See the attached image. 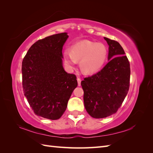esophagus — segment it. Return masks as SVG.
I'll return each instance as SVG.
<instances>
[{
  "label": "esophagus",
  "mask_w": 153,
  "mask_h": 153,
  "mask_svg": "<svg viewBox=\"0 0 153 153\" xmlns=\"http://www.w3.org/2000/svg\"><path fill=\"white\" fill-rule=\"evenodd\" d=\"M81 79L80 78H77V82H78V85L80 86L81 85Z\"/></svg>",
  "instance_id": "1"
}]
</instances>
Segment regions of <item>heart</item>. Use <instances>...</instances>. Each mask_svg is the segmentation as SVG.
Returning <instances> with one entry per match:
<instances>
[{
    "instance_id": "1",
    "label": "heart",
    "mask_w": 153,
    "mask_h": 153,
    "mask_svg": "<svg viewBox=\"0 0 153 153\" xmlns=\"http://www.w3.org/2000/svg\"><path fill=\"white\" fill-rule=\"evenodd\" d=\"M108 56V49L103 43L83 41L71 46V52L63 53L64 64L69 69L80 61L81 70L85 74H92L103 67Z\"/></svg>"
}]
</instances>
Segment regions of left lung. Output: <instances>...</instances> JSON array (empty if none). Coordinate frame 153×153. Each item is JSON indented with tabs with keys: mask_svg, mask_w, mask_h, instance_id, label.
Returning <instances> with one entry per match:
<instances>
[{
	"mask_svg": "<svg viewBox=\"0 0 153 153\" xmlns=\"http://www.w3.org/2000/svg\"><path fill=\"white\" fill-rule=\"evenodd\" d=\"M104 39L109 46V62L81 82L85 110L96 119L117 112L128 94L130 80V64L123 47L116 41Z\"/></svg>",
	"mask_w": 153,
	"mask_h": 153,
	"instance_id": "1",
	"label": "left lung"
}]
</instances>
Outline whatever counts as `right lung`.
Instances as JSON below:
<instances>
[{
	"mask_svg": "<svg viewBox=\"0 0 153 153\" xmlns=\"http://www.w3.org/2000/svg\"><path fill=\"white\" fill-rule=\"evenodd\" d=\"M66 32L53 34L32 45L22 61L25 96L36 115L51 120L61 117L78 85L76 76L62 66Z\"/></svg>",
	"mask_w": 153,
	"mask_h": 153,
	"instance_id": "1",
	"label": "right lung"
}]
</instances>
